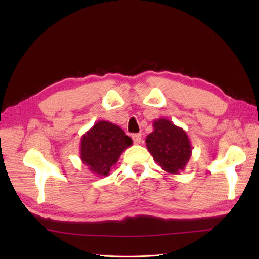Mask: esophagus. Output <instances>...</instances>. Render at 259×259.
I'll list each match as a JSON object with an SVG mask.
<instances>
[{"instance_id":"34e87169","label":"esophagus","mask_w":259,"mask_h":259,"mask_svg":"<svg viewBox=\"0 0 259 259\" xmlns=\"http://www.w3.org/2000/svg\"><path fill=\"white\" fill-rule=\"evenodd\" d=\"M133 138V142H134L136 145L140 144V142H142V134H134L132 136Z\"/></svg>"}]
</instances>
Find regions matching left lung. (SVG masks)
I'll use <instances>...</instances> for the list:
<instances>
[{"label":"left lung","mask_w":259,"mask_h":259,"mask_svg":"<svg viewBox=\"0 0 259 259\" xmlns=\"http://www.w3.org/2000/svg\"><path fill=\"white\" fill-rule=\"evenodd\" d=\"M153 131L146 138L148 151L156 164L169 174L184 170L192 154L190 139L186 131L165 117L153 121Z\"/></svg>","instance_id":"left-lung-1"}]
</instances>
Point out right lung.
Listing matches in <instances>:
<instances>
[{
	"instance_id": "right-lung-1",
	"label": "right lung",
	"mask_w": 259,
	"mask_h": 259,
	"mask_svg": "<svg viewBox=\"0 0 259 259\" xmlns=\"http://www.w3.org/2000/svg\"><path fill=\"white\" fill-rule=\"evenodd\" d=\"M132 144V138L125 135L120 126L108 121H98L81 138V160L93 174L108 176L122 152Z\"/></svg>"
}]
</instances>
